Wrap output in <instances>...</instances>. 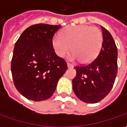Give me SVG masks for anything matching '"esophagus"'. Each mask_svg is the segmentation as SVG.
<instances>
[{
	"mask_svg": "<svg viewBox=\"0 0 127 127\" xmlns=\"http://www.w3.org/2000/svg\"><path fill=\"white\" fill-rule=\"evenodd\" d=\"M67 66H68V68H73V65L72 64L69 63H67Z\"/></svg>",
	"mask_w": 127,
	"mask_h": 127,
	"instance_id": "34e87169",
	"label": "esophagus"
}]
</instances>
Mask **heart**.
I'll list each match as a JSON object with an SVG mask.
<instances>
[{"label":"heart","mask_w":127,"mask_h":127,"mask_svg":"<svg viewBox=\"0 0 127 127\" xmlns=\"http://www.w3.org/2000/svg\"><path fill=\"white\" fill-rule=\"evenodd\" d=\"M103 33L96 27L87 25L69 26L61 36L53 37L52 45L56 55L63 58L71 51L70 59L81 63H91L97 56L103 45Z\"/></svg>","instance_id":"obj_1"}]
</instances>
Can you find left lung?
<instances>
[{
    "instance_id": "left-lung-1",
    "label": "left lung",
    "mask_w": 127,
    "mask_h": 127,
    "mask_svg": "<svg viewBox=\"0 0 127 127\" xmlns=\"http://www.w3.org/2000/svg\"><path fill=\"white\" fill-rule=\"evenodd\" d=\"M101 27L103 41L97 57L88 64L74 66L73 90L77 98L87 103H98L109 94L118 72L117 47L110 32Z\"/></svg>"
}]
</instances>
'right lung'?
<instances>
[{
    "label": "right lung",
    "instance_id": "right-lung-1",
    "mask_svg": "<svg viewBox=\"0 0 127 127\" xmlns=\"http://www.w3.org/2000/svg\"><path fill=\"white\" fill-rule=\"evenodd\" d=\"M61 27L32 25L15 43L11 64L13 80L19 93L29 100L50 98L67 69L66 61L56 54L52 45L53 36Z\"/></svg>",
    "mask_w": 127,
    "mask_h": 127
}]
</instances>
